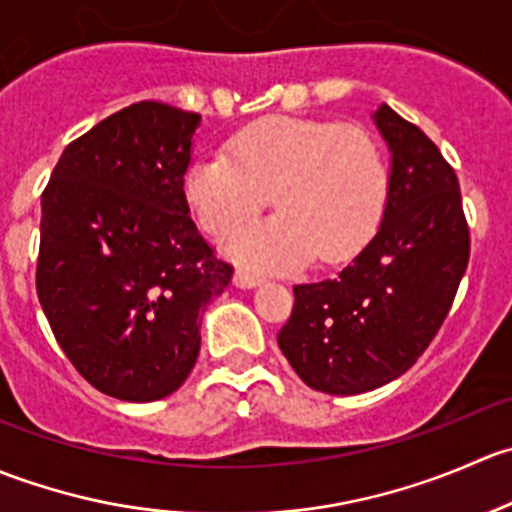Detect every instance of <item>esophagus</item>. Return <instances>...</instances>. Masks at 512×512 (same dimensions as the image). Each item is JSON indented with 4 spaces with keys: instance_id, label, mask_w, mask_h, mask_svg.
<instances>
[{
    "instance_id": "34e87169",
    "label": "esophagus",
    "mask_w": 512,
    "mask_h": 512,
    "mask_svg": "<svg viewBox=\"0 0 512 512\" xmlns=\"http://www.w3.org/2000/svg\"><path fill=\"white\" fill-rule=\"evenodd\" d=\"M232 282H235V287H240V289H252V287L260 285L262 277L257 275V272H250V270H237L235 277H232Z\"/></svg>"
}]
</instances>
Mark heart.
<instances>
[{
    "instance_id": "b5f03b06",
    "label": "heart",
    "mask_w": 512,
    "mask_h": 512,
    "mask_svg": "<svg viewBox=\"0 0 512 512\" xmlns=\"http://www.w3.org/2000/svg\"><path fill=\"white\" fill-rule=\"evenodd\" d=\"M389 168L369 131L314 118L272 116L235 133L230 156L185 165L183 195L210 235L255 218L272 198L275 218L227 237L235 260L289 270L307 260L339 262L379 223Z\"/></svg>"
}]
</instances>
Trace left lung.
<instances>
[{"mask_svg": "<svg viewBox=\"0 0 512 512\" xmlns=\"http://www.w3.org/2000/svg\"><path fill=\"white\" fill-rule=\"evenodd\" d=\"M371 118L391 153L379 230L334 277L294 285L277 334L299 379L334 396L379 389L416 364L471 252L458 178L436 143L386 103Z\"/></svg>", "mask_w": 512, "mask_h": 512, "instance_id": "1", "label": "left lung"}]
</instances>
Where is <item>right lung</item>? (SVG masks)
Masks as SVG:
<instances>
[{
  "mask_svg": "<svg viewBox=\"0 0 512 512\" xmlns=\"http://www.w3.org/2000/svg\"><path fill=\"white\" fill-rule=\"evenodd\" d=\"M198 113L141 101L66 146L41 195L36 294L81 376L121 401L180 389L232 280L190 220Z\"/></svg>",
  "mask_w": 512,
  "mask_h": 512,
  "instance_id": "add662e5",
  "label": "right lung"
}]
</instances>
